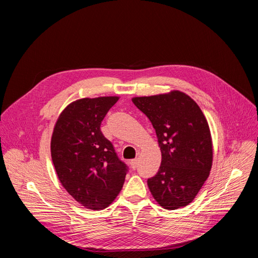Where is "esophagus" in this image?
I'll return each mask as SVG.
<instances>
[{
	"label": "esophagus",
	"mask_w": 258,
	"mask_h": 258,
	"mask_svg": "<svg viewBox=\"0 0 258 258\" xmlns=\"http://www.w3.org/2000/svg\"><path fill=\"white\" fill-rule=\"evenodd\" d=\"M129 165H130L131 169H134V170H135V169L137 168V166H138V159H132V160H130Z\"/></svg>",
	"instance_id": "34e87169"
}]
</instances>
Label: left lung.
Here are the masks:
<instances>
[{"label": "left lung", "mask_w": 258, "mask_h": 258, "mask_svg": "<svg viewBox=\"0 0 258 258\" xmlns=\"http://www.w3.org/2000/svg\"><path fill=\"white\" fill-rule=\"evenodd\" d=\"M132 102L151 120L161 151V165L147 179L154 199L163 209L188 206L210 175L213 143L206 116L185 92L171 90Z\"/></svg>", "instance_id": "8db88e82"}]
</instances>
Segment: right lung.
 <instances>
[{"mask_svg": "<svg viewBox=\"0 0 258 258\" xmlns=\"http://www.w3.org/2000/svg\"><path fill=\"white\" fill-rule=\"evenodd\" d=\"M119 97L83 98L70 103L54 123L50 151L61 185L89 210H103L118 196L127 168L100 130Z\"/></svg>", "mask_w": 258, "mask_h": 258, "instance_id": "add662e5", "label": "right lung"}]
</instances>
